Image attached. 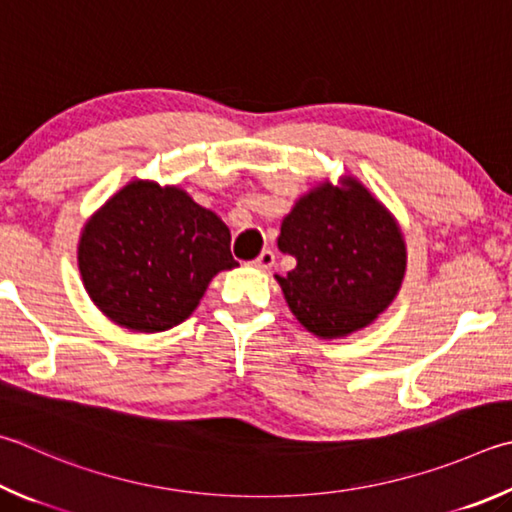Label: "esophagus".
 Returning <instances> with one entry per match:
<instances>
[{
  "label": "esophagus",
  "mask_w": 512,
  "mask_h": 512,
  "mask_svg": "<svg viewBox=\"0 0 512 512\" xmlns=\"http://www.w3.org/2000/svg\"><path fill=\"white\" fill-rule=\"evenodd\" d=\"M257 268H262V271H268V268H271L273 264H275V253L271 248L268 250H262V253H259V257L255 259L253 262Z\"/></svg>",
  "instance_id": "1"
}]
</instances>
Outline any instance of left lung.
<instances>
[{
  "mask_svg": "<svg viewBox=\"0 0 512 512\" xmlns=\"http://www.w3.org/2000/svg\"><path fill=\"white\" fill-rule=\"evenodd\" d=\"M277 246L297 259L286 277L277 275L286 302L320 338L367 327L405 273L401 230L358 181L349 190L322 185L297 201Z\"/></svg>",
  "mask_w": 512,
  "mask_h": 512,
  "instance_id": "8db88e82",
  "label": "left lung"
}]
</instances>
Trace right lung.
Segmentation results:
<instances>
[{
	"instance_id": "right-lung-1",
	"label": "right lung",
	"mask_w": 512,
	"mask_h": 512,
	"mask_svg": "<svg viewBox=\"0 0 512 512\" xmlns=\"http://www.w3.org/2000/svg\"><path fill=\"white\" fill-rule=\"evenodd\" d=\"M85 288L109 320L156 333L197 309L212 277L235 268L230 230L188 194L134 181L111 197L82 232Z\"/></svg>"
}]
</instances>
